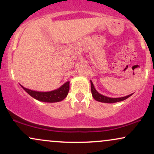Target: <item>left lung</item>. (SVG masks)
Segmentation results:
<instances>
[{"label":"left lung","mask_w":154,"mask_h":154,"mask_svg":"<svg viewBox=\"0 0 154 154\" xmlns=\"http://www.w3.org/2000/svg\"><path fill=\"white\" fill-rule=\"evenodd\" d=\"M91 93L92 95H93V98L95 100H96L97 101L102 102V103H116V102L122 101V100L127 99V98L130 97L132 94H130L129 95L125 97H121V98H110V97L105 96V95H101L100 93H98V91L95 90V88L93 85V82L91 80Z\"/></svg>","instance_id":"obj_1"}]
</instances>
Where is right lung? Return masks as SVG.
<instances>
[{
  "instance_id": "obj_1",
  "label": "right lung",
  "mask_w": 154,
  "mask_h": 154,
  "mask_svg": "<svg viewBox=\"0 0 154 154\" xmlns=\"http://www.w3.org/2000/svg\"><path fill=\"white\" fill-rule=\"evenodd\" d=\"M23 89L35 99L46 103H55L59 102L64 99L68 95L69 91V81L65 82L63 85L58 89L49 92H39L27 89L21 85Z\"/></svg>"
}]
</instances>
